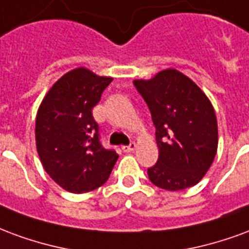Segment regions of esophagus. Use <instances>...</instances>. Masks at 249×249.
<instances>
[{"label":"esophagus","mask_w":249,"mask_h":249,"mask_svg":"<svg viewBox=\"0 0 249 249\" xmlns=\"http://www.w3.org/2000/svg\"><path fill=\"white\" fill-rule=\"evenodd\" d=\"M135 148H137V144H135V143H134V142L130 143L128 146H122V150L124 152H131V151H134Z\"/></svg>","instance_id":"obj_1"}]
</instances>
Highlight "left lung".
Here are the masks:
<instances>
[{
	"label": "left lung",
	"instance_id": "left-lung-1",
	"mask_svg": "<svg viewBox=\"0 0 249 249\" xmlns=\"http://www.w3.org/2000/svg\"><path fill=\"white\" fill-rule=\"evenodd\" d=\"M134 85L146 101L157 128L159 158L147 170L155 186L180 191L200 182L217 151V121L212 103L192 79L166 69Z\"/></svg>",
	"mask_w": 249,
	"mask_h": 249
}]
</instances>
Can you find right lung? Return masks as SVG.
<instances>
[{
	"label": "right lung",
	"instance_id": "add662e5",
	"mask_svg": "<svg viewBox=\"0 0 249 249\" xmlns=\"http://www.w3.org/2000/svg\"><path fill=\"white\" fill-rule=\"evenodd\" d=\"M111 81L86 67L74 69L53 85L38 108L36 146L41 163L58 186L72 194L105 184L119 157L101 144L92 118V107Z\"/></svg>",
	"mask_w": 249,
	"mask_h": 249
}]
</instances>
